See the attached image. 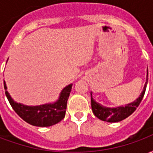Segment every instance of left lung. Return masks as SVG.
Masks as SVG:
<instances>
[{
  "label": "left lung",
  "mask_w": 153,
  "mask_h": 153,
  "mask_svg": "<svg viewBox=\"0 0 153 153\" xmlns=\"http://www.w3.org/2000/svg\"><path fill=\"white\" fill-rule=\"evenodd\" d=\"M148 74H147V82L145 83L144 88H143V91L142 92L140 97L135 101L134 102L130 103L125 107L124 106L116 107V108L103 107L93 99L92 94H91V105H92V110H93V114L96 115V117H97L98 119L106 122H119L122 120H124V119L127 118L128 116L131 115L132 113L134 112L136 108L139 106L141 101L143 98L146 88H147V84H148Z\"/></svg>",
  "instance_id": "1"
}]
</instances>
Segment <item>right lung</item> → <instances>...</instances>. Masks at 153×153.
I'll return each instance as SVG.
<instances>
[{"label":"right lung","mask_w":153,"mask_h":153,"mask_svg":"<svg viewBox=\"0 0 153 153\" xmlns=\"http://www.w3.org/2000/svg\"><path fill=\"white\" fill-rule=\"evenodd\" d=\"M4 88L5 90H6L5 81ZM71 88L72 84L65 87L62 90L60 98L56 103L39 106H27L20 103L15 102L9 95L7 91L5 92V95L12 108L25 121L34 126L47 127L56 125L64 119L66 111L67 101L70 96Z\"/></svg>","instance_id":"1"}]
</instances>
